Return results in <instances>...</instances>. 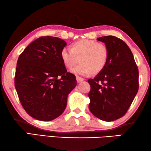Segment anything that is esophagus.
Masks as SVG:
<instances>
[{
	"label": "esophagus",
	"instance_id": "34e87169",
	"mask_svg": "<svg viewBox=\"0 0 151 151\" xmlns=\"http://www.w3.org/2000/svg\"><path fill=\"white\" fill-rule=\"evenodd\" d=\"M76 81H77V83H81V82H82V81H84V79H83V78L80 77V76H76Z\"/></svg>",
	"mask_w": 151,
	"mask_h": 151
}]
</instances>
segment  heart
<instances>
[{
  "label": "heart",
  "mask_w": 151,
  "mask_h": 151,
  "mask_svg": "<svg viewBox=\"0 0 151 151\" xmlns=\"http://www.w3.org/2000/svg\"><path fill=\"white\" fill-rule=\"evenodd\" d=\"M109 55L108 48L103 43L93 40H81L73 44L70 50L63 48L60 58L68 68L77 64L80 58L81 63L73 68L71 73L76 75L86 76L91 73H101L108 62Z\"/></svg>",
  "instance_id": "b5f03b06"
}]
</instances>
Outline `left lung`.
Masks as SVG:
<instances>
[{"label": "left lung", "mask_w": 151, "mask_h": 151, "mask_svg": "<svg viewBox=\"0 0 151 151\" xmlns=\"http://www.w3.org/2000/svg\"><path fill=\"white\" fill-rule=\"evenodd\" d=\"M109 49L104 69L88 80L89 109L94 116L110 122L124 116L139 90V70L131 49L114 36L97 38Z\"/></svg>", "instance_id": "left-lung-1"}]
</instances>
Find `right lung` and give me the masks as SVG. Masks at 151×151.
<instances>
[{"instance_id": "obj_1", "label": "right lung", "mask_w": 151, "mask_h": 151, "mask_svg": "<svg viewBox=\"0 0 151 151\" xmlns=\"http://www.w3.org/2000/svg\"><path fill=\"white\" fill-rule=\"evenodd\" d=\"M66 42L60 38L42 37L32 42L19 56L15 88L22 107L30 116L50 121L66 109L68 94L76 85L60 58Z\"/></svg>"}]
</instances>
